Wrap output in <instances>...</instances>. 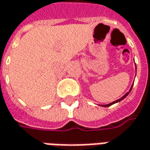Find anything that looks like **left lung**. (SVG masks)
<instances>
[{
  "label": "left lung",
  "instance_id": "left-lung-1",
  "mask_svg": "<svg viewBox=\"0 0 150 150\" xmlns=\"http://www.w3.org/2000/svg\"><path fill=\"white\" fill-rule=\"evenodd\" d=\"M136 72H137V66H136ZM132 87H133V84H132V87H131V88H130L129 92H127V93L126 94L124 95V96H122V97H121V98H119V99H118V100H115V101H113V102H111V103H110V104L102 105L101 106H103V107H108V106H110L111 105L115 104V103H117V102H119V101H121V100H123V99H124V98H125V97H126L127 96V95L129 94V93H130V92H131V90H132Z\"/></svg>",
  "mask_w": 150,
  "mask_h": 150
}]
</instances>
